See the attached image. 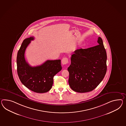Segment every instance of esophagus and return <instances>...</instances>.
I'll return each instance as SVG.
<instances>
[{
    "instance_id": "34e87169",
    "label": "esophagus",
    "mask_w": 126,
    "mask_h": 126,
    "mask_svg": "<svg viewBox=\"0 0 126 126\" xmlns=\"http://www.w3.org/2000/svg\"><path fill=\"white\" fill-rule=\"evenodd\" d=\"M68 63V59L67 58H63L62 59V63L63 65L66 64Z\"/></svg>"
}]
</instances>
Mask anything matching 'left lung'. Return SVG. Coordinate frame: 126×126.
Masks as SVG:
<instances>
[{"label":"left lung","instance_id":"left-lung-1","mask_svg":"<svg viewBox=\"0 0 126 126\" xmlns=\"http://www.w3.org/2000/svg\"><path fill=\"white\" fill-rule=\"evenodd\" d=\"M99 45L87 49H77L72 55L68 83L72 90L85 93L94 90L102 81L107 70V55L102 39Z\"/></svg>","mask_w":126,"mask_h":126}]
</instances>
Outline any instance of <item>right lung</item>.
Listing matches in <instances>:
<instances>
[{"mask_svg":"<svg viewBox=\"0 0 126 126\" xmlns=\"http://www.w3.org/2000/svg\"><path fill=\"white\" fill-rule=\"evenodd\" d=\"M33 36L23 42L17 56V70L19 79L29 90L38 93L48 92L52 88L53 77L62 70L61 60H47L42 64L32 67L26 61L25 52Z\"/></svg>","mask_w":126,"mask_h":126,"instance_id":"add662e5","label":"right lung"}]
</instances>
